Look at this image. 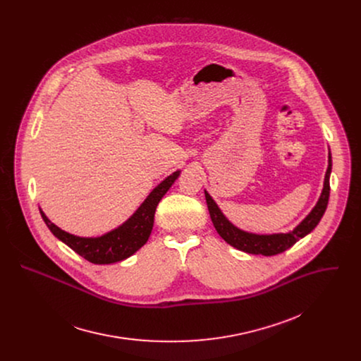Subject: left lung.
Masks as SVG:
<instances>
[{
  "label": "left lung",
  "mask_w": 361,
  "mask_h": 361,
  "mask_svg": "<svg viewBox=\"0 0 361 361\" xmlns=\"http://www.w3.org/2000/svg\"><path fill=\"white\" fill-rule=\"evenodd\" d=\"M332 171V157L331 152L328 153V168L324 178V188L322 192L312 207V209L305 216V219L298 224L292 231L286 233H253L243 231L233 225L222 212V209L215 203V200L209 196V193L204 190L206 195L207 206L209 211L211 221L219 233V236L231 246L238 250H242L249 255H261V256H275L283 253L285 250L290 249L296 242L303 239L306 235L318 225L321 221L329 200V176Z\"/></svg>",
  "instance_id": "1"
}]
</instances>
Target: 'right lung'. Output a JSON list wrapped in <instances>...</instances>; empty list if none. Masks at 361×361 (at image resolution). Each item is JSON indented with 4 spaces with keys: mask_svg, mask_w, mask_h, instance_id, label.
I'll list each match as a JSON object with an SVG mask.
<instances>
[{
    "mask_svg": "<svg viewBox=\"0 0 361 361\" xmlns=\"http://www.w3.org/2000/svg\"><path fill=\"white\" fill-rule=\"evenodd\" d=\"M180 175V169L172 172L161 183H158L139 208L118 228L102 236H78L72 235L49 219L40 208V214L51 231L52 235L71 247L75 253L93 264H114L133 256L143 247L153 231L154 214L159 200L169 190Z\"/></svg>",
    "mask_w": 361,
    "mask_h": 361,
    "instance_id": "add662e5",
    "label": "right lung"
}]
</instances>
